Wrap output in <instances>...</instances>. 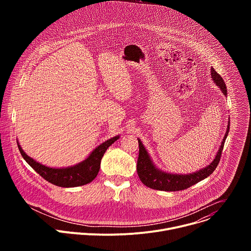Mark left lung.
I'll return each instance as SVG.
<instances>
[{"label": "left lung", "mask_w": 251, "mask_h": 251, "mask_svg": "<svg viewBox=\"0 0 251 251\" xmlns=\"http://www.w3.org/2000/svg\"><path fill=\"white\" fill-rule=\"evenodd\" d=\"M210 76L214 84L220 87L221 91L226 97L227 89H226V83L222 78V76L212 67L210 68ZM228 132H229V121L227 124L226 132L220 146V149L216 157H214V159L212 160V162L206 167L201 168L197 172H194L191 174H184V175L168 173L159 169L153 162L145 146L143 145V143L138 138L139 157L137 161V173L141 182L145 186L154 190L165 191V192H176V191L186 190L192 187L193 185H196L197 183L204 180V178L210 176V174H212V172L218 167Z\"/></svg>", "instance_id": "1"}]
</instances>
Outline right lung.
<instances>
[{
	"label": "right lung",
	"instance_id": "right-lung-1",
	"mask_svg": "<svg viewBox=\"0 0 251 251\" xmlns=\"http://www.w3.org/2000/svg\"><path fill=\"white\" fill-rule=\"evenodd\" d=\"M119 135L110 138L107 140L99 146H97L89 156L83 160L82 162L70 166V167H63V168H51L46 165H43L40 162H37L27 156L23 148L21 147L20 143H18L19 150L25 159V161L35 171L40 174L45 180L53 184L57 187L61 188H75L86 185L92 182L96 177L99 169L101 159L106 152V150L110 147L115 141L119 139Z\"/></svg>",
	"mask_w": 251,
	"mask_h": 251
}]
</instances>
